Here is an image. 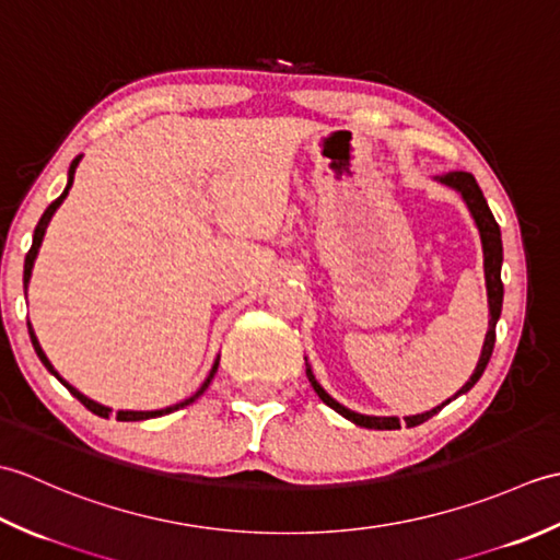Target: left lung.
Masks as SVG:
<instances>
[{
  "label": "left lung",
  "instance_id": "8db88e82",
  "mask_svg": "<svg viewBox=\"0 0 560 560\" xmlns=\"http://www.w3.org/2000/svg\"><path fill=\"white\" fill-rule=\"evenodd\" d=\"M438 177H440V183L455 187L457 192H462L464 201H467V207L471 211L474 221H477V225H479L481 245H483V271H486V291H489L491 319H489V331H486V341H483L481 359L477 363V371H474V375L469 377V383L459 389V395H464V392H469L474 385L479 383V377L483 375L486 365H489L491 353H493L495 323H498V317H501V307H503V281H501L503 243H501V229H498L493 213H491L489 205H486L481 187L477 185V180H474V175L471 173H464V171H452L447 175H438ZM307 377H311V385L317 392V397L323 399L327 407L339 411L343 419H349L355 425H363V428H377V431H395V428H399V419H395V416H389V419H383V416H363V413H355V411H351L347 407H341L339 401L331 399L327 392L317 385V380L313 377L311 368H307ZM445 404H443V407H445ZM443 407H438L433 411H425V413H419V416H409V419H404V423H407L409 428L411 425H419V423L431 419V416H435Z\"/></svg>",
  "mask_w": 560,
  "mask_h": 560
}]
</instances>
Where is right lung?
Instances as JSON below:
<instances>
[{"label": "right lung", "instance_id": "add662e5", "mask_svg": "<svg viewBox=\"0 0 560 560\" xmlns=\"http://www.w3.org/2000/svg\"><path fill=\"white\" fill-rule=\"evenodd\" d=\"M79 161H81V156L79 159H74V161H71V165H69V183H67V189H65V192L62 195H59L55 201H52V205L50 207H47L45 209V213H43V217H40V221H38V225H35V233H33V245H31V249H28V255H26V265H23V289H26L28 287V281H31V271H33V261H35V255H38V249H40V243H43V235H45V229H47V223H50V219H52V213L57 211V207L59 205H62V201H65V197L69 195V187H71V183H74V171H77V165H79ZM28 331H31V341H33V349H35V353H38V359L43 361V365L47 368V371H50L57 380H59V383H62L69 392H71V395H74L81 404H83V407H86L89 411H93V413H96V416H103V419H108V416H110V409L108 407H103V404H96V401H91L89 397H83L81 395V392L79 389H74V387H71V385H67L65 383V380L62 377H59L57 375V371H55V368H52V363L50 361H47V355L43 353V349H40V343H38V339H35V331L31 329V325H28ZM217 368H219V361L217 363H213V368H211V373H209V377L205 380V385H201L197 392H195V395L192 397H189V399H185V401H180V404H175V407H168V409H161V411H117L115 413V419L117 421H144V419H156V416H163V413H171V411H177V409H183V407H187V404H192L197 397H201V395H205V389L209 387V383H211V380H213V373H217Z\"/></svg>", "mask_w": 560, "mask_h": 560}]
</instances>
